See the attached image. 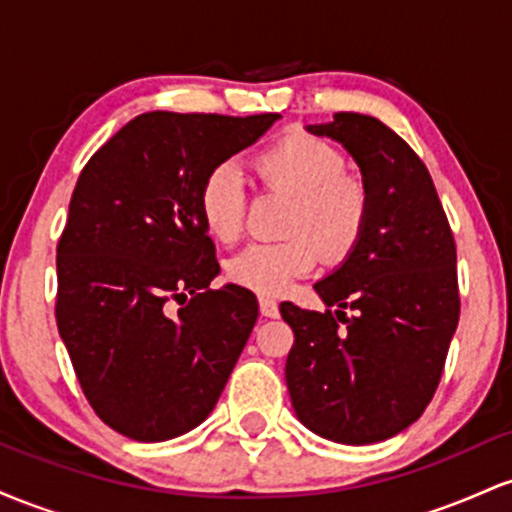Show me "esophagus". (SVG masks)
<instances>
[{"label":"esophagus","instance_id":"1","mask_svg":"<svg viewBox=\"0 0 512 512\" xmlns=\"http://www.w3.org/2000/svg\"><path fill=\"white\" fill-rule=\"evenodd\" d=\"M260 313L262 317H279V305L272 298H260Z\"/></svg>","mask_w":512,"mask_h":512}]
</instances>
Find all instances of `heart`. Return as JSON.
Returning <instances> with one entry per match:
<instances>
[{
  "mask_svg": "<svg viewBox=\"0 0 512 512\" xmlns=\"http://www.w3.org/2000/svg\"><path fill=\"white\" fill-rule=\"evenodd\" d=\"M342 151L313 134H284L252 158V170L267 190L291 197L281 243H255L226 262L231 284L281 296L320 260L339 262L361 243L370 216L368 185L346 173ZM199 219L216 243H236L245 226L243 178L233 163H221L204 178L197 197Z\"/></svg>",
  "mask_w": 512,
  "mask_h": 512,
  "instance_id": "1",
  "label": "heart"
}]
</instances>
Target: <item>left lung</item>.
Returning <instances> with one entry per match:
<instances>
[{"instance_id":"1","label":"left lung","mask_w":512,"mask_h":512,"mask_svg":"<svg viewBox=\"0 0 512 512\" xmlns=\"http://www.w3.org/2000/svg\"><path fill=\"white\" fill-rule=\"evenodd\" d=\"M310 132L356 158L370 216L349 260L315 284L325 313L279 305L296 337L286 387L310 431L380 443L414 424L438 390L460 320L455 238L428 168L397 132L361 113H334Z\"/></svg>"}]
</instances>
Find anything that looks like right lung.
<instances>
[{
	"instance_id": "add662e5",
	"label": "right lung",
	"mask_w": 512,
	"mask_h": 512,
	"mask_svg": "<svg viewBox=\"0 0 512 512\" xmlns=\"http://www.w3.org/2000/svg\"><path fill=\"white\" fill-rule=\"evenodd\" d=\"M276 117L144 113L76 180L55 320L88 404L122 436L158 443L202 424L248 342L257 301L243 286H209L219 262L197 197Z\"/></svg>"
}]
</instances>
